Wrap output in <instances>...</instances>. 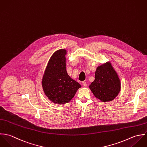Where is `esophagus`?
<instances>
[{"label": "esophagus", "mask_w": 147, "mask_h": 147, "mask_svg": "<svg viewBox=\"0 0 147 147\" xmlns=\"http://www.w3.org/2000/svg\"><path fill=\"white\" fill-rule=\"evenodd\" d=\"M82 84H83V85H84L85 87H86V86H88V84H87L86 82H85V81L82 82Z\"/></svg>", "instance_id": "1"}]
</instances>
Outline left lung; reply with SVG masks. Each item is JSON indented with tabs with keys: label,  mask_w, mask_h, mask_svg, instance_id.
<instances>
[{
	"label": "left lung",
	"mask_w": 147,
	"mask_h": 147,
	"mask_svg": "<svg viewBox=\"0 0 147 147\" xmlns=\"http://www.w3.org/2000/svg\"><path fill=\"white\" fill-rule=\"evenodd\" d=\"M89 88L94 95L102 102H110L117 96L121 89V83L110 62L97 67L95 80Z\"/></svg>",
	"instance_id": "1"
}]
</instances>
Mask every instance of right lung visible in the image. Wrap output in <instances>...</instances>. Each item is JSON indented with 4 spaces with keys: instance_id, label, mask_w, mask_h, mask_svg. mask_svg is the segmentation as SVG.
Here are the masks:
<instances>
[{
    "instance_id": "1",
    "label": "right lung",
    "mask_w": 147,
    "mask_h": 147,
    "mask_svg": "<svg viewBox=\"0 0 147 147\" xmlns=\"http://www.w3.org/2000/svg\"><path fill=\"white\" fill-rule=\"evenodd\" d=\"M66 49H61L53 54L42 78L41 84L45 95L55 104L69 103L81 87L66 71Z\"/></svg>"
}]
</instances>
